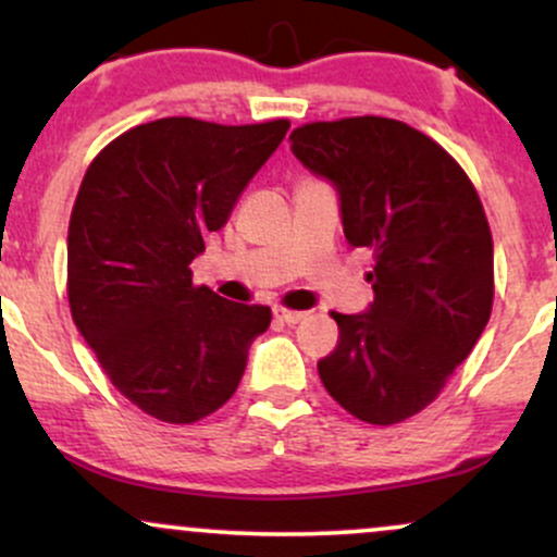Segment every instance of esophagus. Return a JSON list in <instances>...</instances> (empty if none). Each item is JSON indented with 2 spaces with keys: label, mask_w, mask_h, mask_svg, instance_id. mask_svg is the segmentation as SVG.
<instances>
[{
  "label": "esophagus",
  "mask_w": 557,
  "mask_h": 557,
  "mask_svg": "<svg viewBox=\"0 0 557 557\" xmlns=\"http://www.w3.org/2000/svg\"><path fill=\"white\" fill-rule=\"evenodd\" d=\"M306 317V311H290V309H274V319L285 324H298Z\"/></svg>",
  "instance_id": "34e87169"
}]
</instances>
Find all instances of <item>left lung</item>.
<instances>
[{
  "label": "left lung",
  "mask_w": 557,
  "mask_h": 557,
  "mask_svg": "<svg viewBox=\"0 0 557 557\" xmlns=\"http://www.w3.org/2000/svg\"><path fill=\"white\" fill-rule=\"evenodd\" d=\"M304 168L335 185L343 233L372 248L374 300L337 314L322 385L369 424L406 421L437 398L490 322L495 272L482 201L461 164L389 117L309 123L290 133Z\"/></svg>",
  "instance_id": "1"
}]
</instances>
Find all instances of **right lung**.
<instances>
[{
	"label": "right lung",
	"instance_id": "1",
	"mask_svg": "<svg viewBox=\"0 0 557 557\" xmlns=\"http://www.w3.org/2000/svg\"><path fill=\"white\" fill-rule=\"evenodd\" d=\"M287 127L162 117L88 164L67 230L70 311L112 385L149 417L194 424L225 406L270 327V306L194 285L190 261Z\"/></svg>",
	"mask_w": 557,
	"mask_h": 557
}]
</instances>
